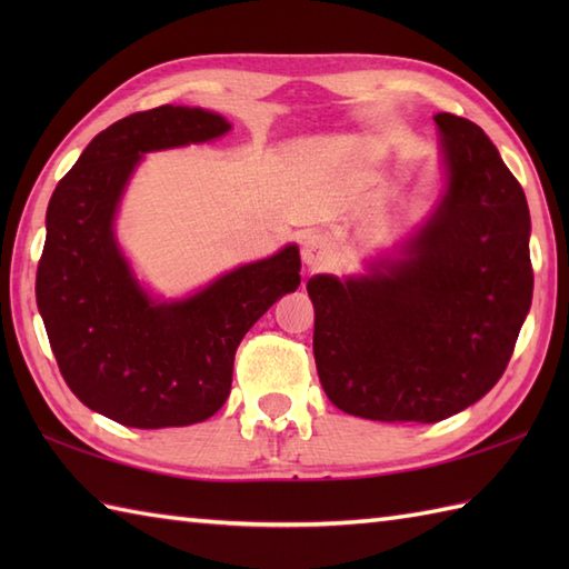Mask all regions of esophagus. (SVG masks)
Here are the masks:
<instances>
[{
    "label": "esophagus",
    "instance_id": "obj_1",
    "mask_svg": "<svg viewBox=\"0 0 569 569\" xmlns=\"http://www.w3.org/2000/svg\"><path fill=\"white\" fill-rule=\"evenodd\" d=\"M300 257L308 266H320L325 259L330 257V239L322 234H310L303 239V247H300Z\"/></svg>",
    "mask_w": 569,
    "mask_h": 569
}]
</instances>
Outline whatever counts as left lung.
<instances>
[{
	"label": "left lung",
	"mask_w": 569,
	"mask_h": 569,
	"mask_svg": "<svg viewBox=\"0 0 569 569\" xmlns=\"http://www.w3.org/2000/svg\"><path fill=\"white\" fill-rule=\"evenodd\" d=\"M447 192L408 259L367 278L312 276V352L349 416L438 422L477 403L509 367L533 298L523 188L469 119L435 114Z\"/></svg>",
	"instance_id": "1"
}]
</instances>
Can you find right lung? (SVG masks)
Listing matches in <instances>:
<instances>
[{"instance_id":"right-lung-1","label":"right lung","mask_w":569,"mask_h":569,"mask_svg":"<svg viewBox=\"0 0 569 569\" xmlns=\"http://www.w3.org/2000/svg\"><path fill=\"white\" fill-rule=\"evenodd\" d=\"M227 129L224 117L200 107L129 114L90 141L48 202L36 271L48 342L70 391L122 426L173 428L214 416L232 389L241 337L300 286L291 244L178 303H153L117 249L114 210L141 153Z\"/></svg>"}]
</instances>
